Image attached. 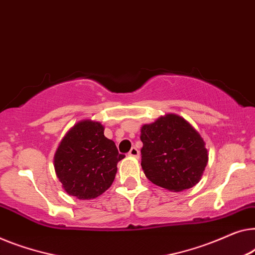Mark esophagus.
Returning a JSON list of instances; mask_svg holds the SVG:
<instances>
[{
	"mask_svg": "<svg viewBox=\"0 0 255 255\" xmlns=\"http://www.w3.org/2000/svg\"><path fill=\"white\" fill-rule=\"evenodd\" d=\"M140 152L138 149L135 148V147H132L130 149V152H128V156H132V157H139Z\"/></svg>",
	"mask_w": 255,
	"mask_h": 255,
	"instance_id": "obj_1",
	"label": "esophagus"
}]
</instances>
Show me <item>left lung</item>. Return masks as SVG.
Instances as JSON below:
<instances>
[{
	"mask_svg": "<svg viewBox=\"0 0 255 255\" xmlns=\"http://www.w3.org/2000/svg\"><path fill=\"white\" fill-rule=\"evenodd\" d=\"M141 167L155 185L180 192L201 179L208 162L205 141L192 125L176 114L158 117L141 128Z\"/></svg>",
	"mask_w": 255,
	"mask_h": 255,
	"instance_id": "8db88e82",
	"label": "left lung"
}]
</instances>
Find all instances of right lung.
Returning <instances> with one entry per match:
<instances>
[{"label":"right lung","mask_w":255,"mask_h":255,"mask_svg":"<svg viewBox=\"0 0 255 255\" xmlns=\"http://www.w3.org/2000/svg\"><path fill=\"white\" fill-rule=\"evenodd\" d=\"M103 131L100 122L80 121L68 131L55 153L57 178L66 193L80 200L94 199L108 190L117 163L125 157Z\"/></svg>","instance_id":"add662e5"}]
</instances>
